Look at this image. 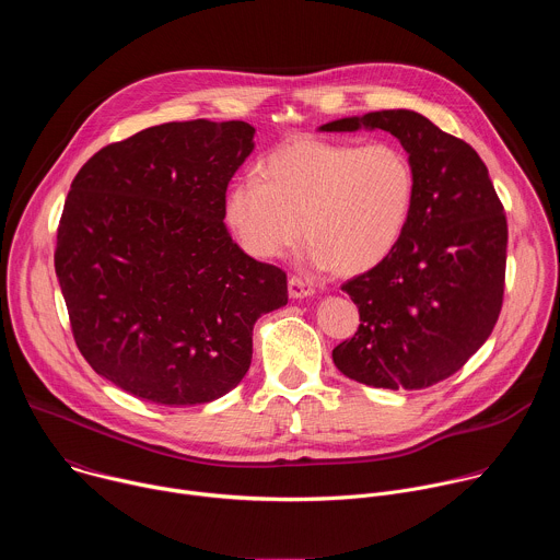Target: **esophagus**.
<instances>
[{
    "label": "esophagus",
    "mask_w": 560,
    "mask_h": 560,
    "mask_svg": "<svg viewBox=\"0 0 560 560\" xmlns=\"http://www.w3.org/2000/svg\"><path fill=\"white\" fill-rule=\"evenodd\" d=\"M288 292H290L292 299H303V296L314 294V288L305 279H301V277H290L288 279Z\"/></svg>",
    "instance_id": "esophagus-1"
}]
</instances>
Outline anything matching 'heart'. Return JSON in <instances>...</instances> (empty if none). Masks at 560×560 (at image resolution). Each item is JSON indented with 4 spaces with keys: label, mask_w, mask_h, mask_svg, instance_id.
Masks as SVG:
<instances>
[{
    "label": "heart",
    "mask_w": 560,
    "mask_h": 560,
    "mask_svg": "<svg viewBox=\"0 0 560 560\" xmlns=\"http://www.w3.org/2000/svg\"><path fill=\"white\" fill-rule=\"evenodd\" d=\"M415 199V166L396 143L299 137L236 179L223 212L250 257H283L305 234L312 266L359 275L401 242Z\"/></svg>",
    "instance_id": "heart-1"
}]
</instances>
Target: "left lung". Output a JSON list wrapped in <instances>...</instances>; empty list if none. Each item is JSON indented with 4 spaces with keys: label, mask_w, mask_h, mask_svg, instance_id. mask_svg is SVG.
Here are the masks:
<instances>
[{
    "label": "left lung",
    "mask_w": 560,
    "mask_h": 560,
    "mask_svg": "<svg viewBox=\"0 0 560 560\" xmlns=\"http://www.w3.org/2000/svg\"><path fill=\"white\" fill-rule=\"evenodd\" d=\"M359 128H381L401 141L417 199L392 255L341 285L361 326L332 359L365 385L430 387L458 372L499 322L508 219L481 156L428 117L378 110L322 126L326 132Z\"/></svg>",
    "instance_id": "1"
}]
</instances>
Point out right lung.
<instances>
[{
	"mask_svg": "<svg viewBox=\"0 0 560 560\" xmlns=\"http://www.w3.org/2000/svg\"><path fill=\"white\" fill-rule=\"evenodd\" d=\"M246 121H171L95 152L57 228L55 272L91 368L156 406L210 404L242 381L255 322L288 279L223 223L255 148Z\"/></svg>",
	"mask_w": 560,
	"mask_h": 560,
	"instance_id": "obj_1",
	"label": "right lung"
}]
</instances>
